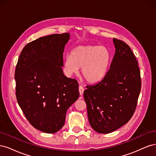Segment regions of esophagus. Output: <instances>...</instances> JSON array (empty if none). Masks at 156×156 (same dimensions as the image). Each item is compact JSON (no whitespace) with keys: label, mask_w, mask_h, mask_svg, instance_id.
Instances as JSON below:
<instances>
[{"label":"esophagus","mask_w":156,"mask_h":156,"mask_svg":"<svg viewBox=\"0 0 156 156\" xmlns=\"http://www.w3.org/2000/svg\"><path fill=\"white\" fill-rule=\"evenodd\" d=\"M79 94H80V95H81V96H83V92H84V88H83L82 86H79Z\"/></svg>","instance_id":"esophagus-1"}]
</instances>
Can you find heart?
<instances>
[{"label":"heart","mask_w":156,"mask_h":156,"mask_svg":"<svg viewBox=\"0 0 156 156\" xmlns=\"http://www.w3.org/2000/svg\"><path fill=\"white\" fill-rule=\"evenodd\" d=\"M111 62L110 52L103 46H79L64 60L63 69L68 77L77 74L79 69L87 81L94 83L105 76Z\"/></svg>","instance_id":"obj_1"}]
</instances>
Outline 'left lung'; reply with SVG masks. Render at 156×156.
Segmentation results:
<instances>
[{"instance_id": "8db88e82", "label": "left lung", "mask_w": 156, "mask_h": 156, "mask_svg": "<svg viewBox=\"0 0 156 156\" xmlns=\"http://www.w3.org/2000/svg\"><path fill=\"white\" fill-rule=\"evenodd\" d=\"M115 54L101 81L84 91L89 123L99 133H109L131 119L136 108L141 81L138 62L129 46L113 38Z\"/></svg>"}]
</instances>
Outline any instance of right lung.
<instances>
[{
	"instance_id": "1",
	"label": "right lung",
	"mask_w": 156,
	"mask_h": 156,
	"mask_svg": "<svg viewBox=\"0 0 156 156\" xmlns=\"http://www.w3.org/2000/svg\"><path fill=\"white\" fill-rule=\"evenodd\" d=\"M69 33L40 37L25 46L15 72L18 104L30 124L54 133L65 123L68 108L79 96V84L63 73Z\"/></svg>"
}]
</instances>
